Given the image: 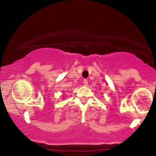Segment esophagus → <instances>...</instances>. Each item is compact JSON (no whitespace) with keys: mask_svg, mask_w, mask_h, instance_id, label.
I'll use <instances>...</instances> for the list:
<instances>
[{"mask_svg":"<svg viewBox=\"0 0 156 156\" xmlns=\"http://www.w3.org/2000/svg\"><path fill=\"white\" fill-rule=\"evenodd\" d=\"M83 85H84V86H87L88 81L87 80H83Z\"/></svg>","mask_w":156,"mask_h":156,"instance_id":"1","label":"esophagus"}]
</instances>
